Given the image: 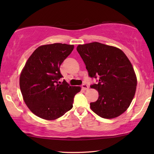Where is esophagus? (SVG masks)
<instances>
[{
    "mask_svg": "<svg viewBox=\"0 0 154 154\" xmlns=\"http://www.w3.org/2000/svg\"><path fill=\"white\" fill-rule=\"evenodd\" d=\"M82 89L83 90H87L88 89H89V86H88L87 84H83L82 85Z\"/></svg>",
    "mask_w": 154,
    "mask_h": 154,
    "instance_id": "1",
    "label": "esophagus"
}]
</instances>
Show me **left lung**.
Listing matches in <instances>:
<instances>
[{"mask_svg": "<svg viewBox=\"0 0 154 154\" xmlns=\"http://www.w3.org/2000/svg\"><path fill=\"white\" fill-rule=\"evenodd\" d=\"M78 53L91 78H99L91 87L99 98L91 109L103 119H114L125 112L136 93L137 79L128 58L120 49L92 42L79 45Z\"/></svg>", "mask_w": 154, "mask_h": 154, "instance_id": "1", "label": "left lung"}]
</instances>
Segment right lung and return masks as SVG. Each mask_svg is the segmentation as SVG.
I'll use <instances>...</instances> for the list:
<instances>
[{
	"label": "right lung",
	"mask_w": 154,
	"mask_h": 154,
	"mask_svg": "<svg viewBox=\"0 0 154 154\" xmlns=\"http://www.w3.org/2000/svg\"><path fill=\"white\" fill-rule=\"evenodd\" d=\"M74 48L73 45L55 43L41 45L28 58L20 77V87L27 106L45 120L57 119L73 107L80 87L63 80L60 65Z\"/></svg>",
	"instance_id": "right-lung-1"
}]
</instances>
